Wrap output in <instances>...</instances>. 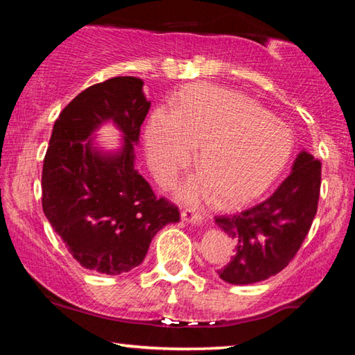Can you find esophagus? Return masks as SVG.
<instances>
[{"label": "esophagus", "instance_id": "esophagus-1", "mask_svg": "<svg viewBox=\"0 0 355 355\" xmlns=\"http://www.w3.org/2000/svg\"><path fill=\"white\" fill-rule=\"evenodd\" d=\"M182 220L189 222V224H203V218L199 213H194L192 209H184L182 211Z\"/></svg>", "mask_w": 355, "mask_h": 355}]
</instances>
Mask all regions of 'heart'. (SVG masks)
Segmentation results:
<instances>
[{
	"label": "heart",
	"instance_id": "1",
	"mask_svg": "<svg viewBox=\"0 0 355 355\" xmlns=\"http://www.w3.org/2000/svg\"><path fill=\"white\" fill-rule=\"evenodd\" d=\"M192 175L180 189L191 205L216 196L224 207L260 197L284 171L293 152L291 130L263 106L230 89L191 86L178 95L175 111L158 107L146 130V152L155 177L171 186L191 164Z\"/></svg>",
	"mask_w": 355,
	"mask_h": 355
}]
</instances>
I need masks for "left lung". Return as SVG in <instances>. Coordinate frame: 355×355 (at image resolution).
I'll list each match as a JSON object with an SVG mask.
<instances>
[{
	"mask_svg": "<svg viewBox=\"0 0 355 355\" xmlns=\"http://www.w3.org/2000/svg\"><path fill=\"white\" fill-rule=\"evenodd\" d=\"M321 163L302 150L271 197L238 214L218 216L216 224L235 245L232 261L218 269L232 285H249L279 274L297 254L316 214Z\"/></svg>",
	"mask_w": 355,
	"mask_h": 355,
	"instance_id": "obj_1",
	"label": "left lung"
}]
</instances>
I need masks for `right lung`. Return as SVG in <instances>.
<instances>
[{"label":"right lung","instance_id":"right-lung-1","mask_svg":"<svg viewBox=\"0 0 355 355\" xmlns=\"http://www.w3.org/2000/svg\"><path fill=\"white\" fill-rule=\"evenodd\" d=\"M144 81L116 76L78 94L53 127L42 207L70 255L89 271L119 275L139 266L153 236L180 220L178 208L158 199L135 169V146L150 110ZM111 121L123 147L106 153L94 133Z\"/></svg>","mask_w":355,"mask_h":355}]
</instances>
